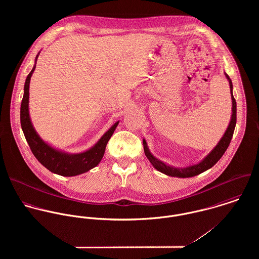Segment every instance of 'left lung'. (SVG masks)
Instances as JSON below:
<instances>
[{
	"label": "left lung",
	"instance_id": "obj_1",
	"mask_svg": "<svg viewBox=\"0 0 259 259\" xmlns=\"http://www.w3.org/2000/svg\"><path fill=\"white\" fill-rule=\"evenodd\" d=\"M225 77L227 78L228 82H229V88H230V95H231V102H232V113H231V118L229 121V124L224 133V135L222 136L221 141L219 142V144L214 147V148L198 163L192 164V165H188L186 167H175L171 165H168L166 163H164L163 161L159 160L158 158H156L154 155H152V153L150 152L149 148L148 147V144L146 142V140L144 139L143 144H144V149H145V153L148 158V160L150 161V163L152 164V166L157 169L158 171L168 176V177H174V178H192L195 177L207 169H209L210 167H212L221 158L222 155L224 154L225 150L228 148L232 136H233V132L235 128V124H236V102L234 100L233 94H232V81L230 79V77L228 76V74L224 73Z\"/></svg>",
	"mask_w": 259,
	"mask_h": 259
}]
</instances>
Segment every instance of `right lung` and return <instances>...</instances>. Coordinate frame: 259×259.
Masks as SVG:
<instances>
[{"label":"right lung","instance_id":"obj_1","mask_svg":"<svg viewBox=\"0 0 259 259\" xmlns=\"http://www.w3.org/2000/svg\"><path fill=\"white\" fill-rule=\"evenodd\" d=\"M38 55L39 53L36 57L35 65L31 73L28 74L25 81L24 97L21 105V125L23 133L33 154L50 171L63 177H74L84 174L100 163L105 154L107 144L119 121H116L114 124H112L111 128H109V131L99 140V142L94 147L79 153H68L53 148L48 143L44 142L34 128L29 112L30 81L32 74L36 69Z\"/></svg>","mask_w":259,"mask_h":259}]
</instances>
